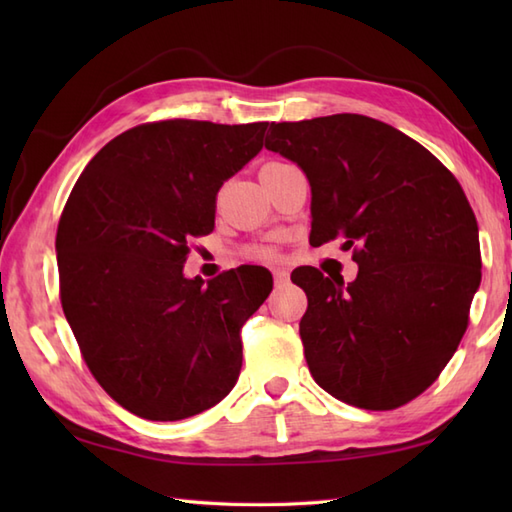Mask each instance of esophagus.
Listing matches in <instances>:
<instances>
[{
    "instance_id": "34e87169",
    "label": "esophagus",
    "mask_w": 512,
    "mask_h": 512,
    "mask_svg": "<svg viewBox=\"0 0 512 512\" xmlns=\"http://www.w3.org/2000/svg\"><path fill=\"white\" fill-rule=\"evenodd\" d=\"M273 277H275V286L277 288H281V286H286L288 281H290V275H288V270H284V268H277V270H273Z\"/></svg>"
}]
</instances>
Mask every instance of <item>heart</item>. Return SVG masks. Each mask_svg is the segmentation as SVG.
<instances>
[{
  "label": "heart",
  "mask_w": 512,
  "mask_h": 512,
  "mask_svg": "<svg viewBox=\"0 0 512 512\" xmlns=\"http://www.w3.org/2000/svg\"><path fill=\"white\" fill-rule=\"evenodd\" d=\"M277 250L273 246H262V248H255L253 250V257L257 259H273Z\"/></svg>",
  "instance_id": "1"
}]
</instances>
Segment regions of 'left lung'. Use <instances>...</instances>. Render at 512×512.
Returning a JSON list of instances; mask_svg holds the SVG:
<instances>
[{"label": "left lung", "instance_id": "1", "mask_svg": "<svg viewBox=\"0 0 512 512\" xmlns=\"http://www.w3.org/2000/svg\"><path fill=\"white\" fill-rule=\"evenodd\" d=\"M266 149L306 171L310 244L343 239L358 264L347 286L312 266L295 277L312 378L358 409L407 405L458 350L482 279L460 182L416 140L361 114L270 123Z\"/></svg>", "mask_w": 512, "mask_h": 512}]
</instances>
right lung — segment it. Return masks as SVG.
Returning <instances> with one entry per match:
<instances>
[{"label":"right lung","mask_w":512,"mask_h":512,"mask_svg":"<svg viewBox=\"0 0 512 512\" xmlns=\"http://www.w3.org/2000/svg\"><path fill=\"white\" fill-rule=\"evenodd\" d=\"M268 123H143L110 140L76 180L57 228L63 314L118 405L171 422L226 398L242 328L273 290L266 268L187 279L193 237L215 226L224 180L264 147Z\"/></svg>","instance_id":"1"}]
</instances>
